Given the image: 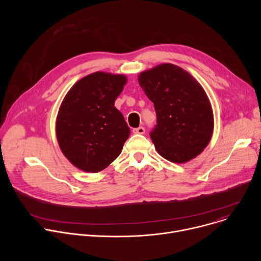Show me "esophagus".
Returning a JSON list of instances; mask_svg holds the SVG:
<instances>
[{
  "label": "esophagus",
  "instance_id": "obj_1",
  "mask_svg": "<svg viewBox=\"0 0 261 261\" xmlns=\"http://www.w3.org/2000/svg\"><path fill=\"white\" fill-rule=\"evenodd\" d=\"M144 132H145V129L141 126L138 127V128L133 129V133H135V134H144Z\"/></svg>",
  "mask_w": 261,
  "mask_h": 261
}]
</instances>
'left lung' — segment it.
Listing matches in <instances>:
<instances>
[{"label":"left lung","instance_id":"1","mask_svg":"<svg viewBox=\"0 0 261 261\" xmlns=\"http://www.w3.org/2000/svg\"><path fill=\"white\" fill-rule=\"evenodd\" d=\"M138 82L155 106L157 125L150 136L157 152L174 163L198 156L214 130L212 106L199 83L168 63L141 72Z\"/></svg>","mask_w":261,"mask_h":261}]
</instances>
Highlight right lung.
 <instances>
[{
  "instance_id": "1",
  "label": "right lung",
  "mask_w": 261,
  "mask_h": 261,
  "mask_svg": "<svg viewBox=\"0 0 261 261\" xmlns=\"http://www.w3.org/2000/svg\"><path fill=\"white\" fill-rule=\"evenodd\" d=\"M126 83L122 74L95 72L79 81L65 96L56 134L61 151L75 167L98 172L121 154L130 128L115 101Z\"/></svg>"
}]
</instances>
